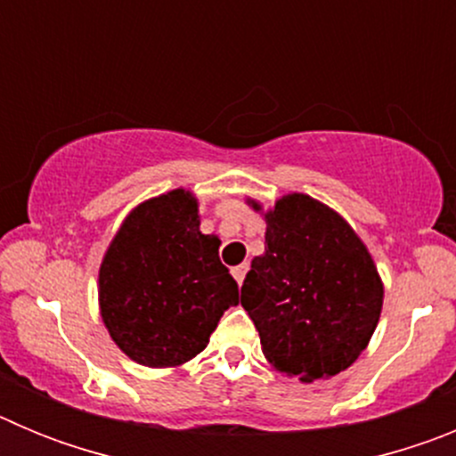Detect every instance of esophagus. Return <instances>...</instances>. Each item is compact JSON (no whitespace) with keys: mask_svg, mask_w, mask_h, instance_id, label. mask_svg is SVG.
Here are the masks:
<instances>
[{"mask_svg":"<svg viewBox=\"0 0 456 456\" xmlns=\"http://www.w3.org/2000/svg\"><path fill=\"white\" fill-rule=\"evenodd\" d=\"M247 272H248V265L247 263L237 265V267L231 269V273H232V276H235V281L240 285H241V281H244V276H247Z\"/></svg>","mask_w":456,"mask_h":456,"instance_id":"1","label":"esophagus"}]
</instances>
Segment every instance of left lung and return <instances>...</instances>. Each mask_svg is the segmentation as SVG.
I'll return each instance as SVG.
<instances>
[{
    "label": "left lung",
    "mask_w": 456,
    "mask_h": 456,
    "mask_svg": "<svg viewBox=\"0 0 456 456\" xmlns=\"http://www.w3.org/2000/svg\"><path fill=\"white\" fill-rule=\"evenodd\" d=\"M265 221V253L253 257L241 305L278 372L305 384L333 377L368 347L381 315L372 256L347 221L305 193L276 200Z\"/></svg>",
    "instance_id": "1"
}]
</instances>
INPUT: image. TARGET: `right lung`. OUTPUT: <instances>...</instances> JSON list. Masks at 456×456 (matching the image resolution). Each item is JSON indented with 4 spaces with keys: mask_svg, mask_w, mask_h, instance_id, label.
Instances as JSON below:
<instances>
[{
    "mask_svg": "<svg viewBox=\"0 0 456 456\" xmlns=\"http://www.w3.org/2000/svg\"><path fill=\"white\" fill-rule=\"evenodd\" d=\"M199 203L173 189L127 215L100 265V313L132 361L173 368L208 347L224 310L240 304L219 260V237L203 235Z\"/></svg>",
    "mask_w": 456,
    "mask_h": 456,
    "instance_id": "add662e5",
    "label": "right lung"
}]
</instances>
